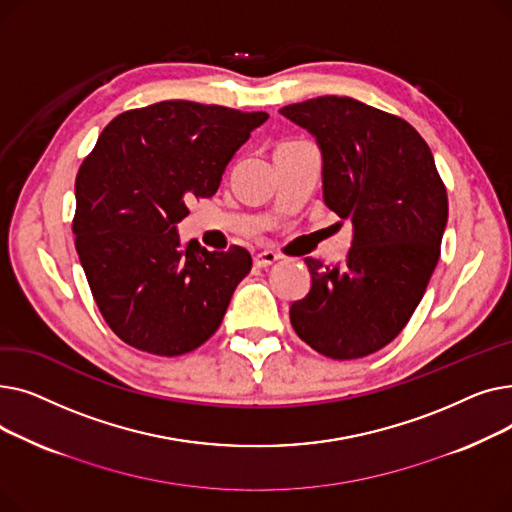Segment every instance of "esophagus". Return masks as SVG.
I'll use <instances>...</instances> for the list:
<instances>
[{
    "mask_svg": "<svg viewBox=\"0 0 512 512\" xmlns=\"http://www.w3.org/2000/svg\"><path fill=\"white\" fill-rule=\"evenodd\" d=\"M280 257L274 253V251H261V253H257L255 257H253V261H255V265L257 267H270L272 263H276Z\"/></svg>",
    "mask_w": 512,
    "mask_h": 512,
    "instance_id": "1",
    "label": "esophagus"
}]
</instances>
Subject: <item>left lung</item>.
<instances>
[{"label":"left lung","mask_w":512,"mask_h":512,"mask_svg":"<svg viewBox=\"0 0 512 512\" xmlns=\"http://www.w3.org/2000/svg\"><path fill=\"white\" fill-rule=\"evenodd\" d=\"M280 114L317 139L324 201L353 224L342 263L305 259L311 290L292 303L290 324L324 357H367L402 332L423 299L448 220L446 186L421 134L378 107L326 95Z\"/></svg>","instance_id":"obj_1"}]
</instances>
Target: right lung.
I'll use <instances>...</instances> for the list:
<instances>
[{"label": "right lung", "instance_id": "right-lung-1", "mask_svg": "<svg viewBox=\"0 0 512 512\" xmlns=\"http://www.w3.org/2000/svg\"><path fill=\"white\" fill-rule=\"evenodd\" d=\"M265 112L159 101L116 116L76 174L72 232L105 324L139 351L178 357L220 328L251 272L247 249L207 251L176 224L215 195Z\"/></svg>", "mask_w": 512, "mask_h": 512}]
</instances>
